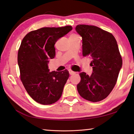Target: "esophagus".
<instances>
[{
    "label": "esophagus",
    "instance_id": "34e87169",
    "mask_svg": "<svg viewBox=\"0 0 134 134\" xmlns=\"http://www.w3.org/2000/svg\"><path fill=\"white\" fill-rule=\"evenodd\" d=\"M69 73H70V75H73V74H75L76 72H74V71H72V70H69Z\"/></svg>",
    "mask_w": 134,
    "mask_h": 134
}]
</instances>
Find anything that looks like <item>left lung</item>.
Returning <instances> with one entry per match:
<instances>
[{"label": "left lung", "mask_w": 134, "mask_h": 134, "mask_svg": "<svg viewBox=\"0 0 134 134\" xmlns=\"http://www.w3.org/2000/svg\"><path fill=\"white\" fill-rule=\"evenodd\" d=\"M76 30L82 37L83 55L92 58L91 76L80 72L77 88L86 100L96 102L105 99L116 85L122 60L112 34L99 27L78 25Z\"/></svg>", "instance_id": "8db88e82"}]
</instances>
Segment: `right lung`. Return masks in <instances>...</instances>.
Listing matches in <instances>:
<instances>
[{
  "label": "right lung",
  "instance_id": "1",
  "mask_svg": "<svg viewBox=\"0 0 134 134\" xmlns=\"http://www.w3.org/2000/svg\"><path fill=\"white\" fill-rule=\"evenodd\" d=\"M72 29L44 27L29 32L21 42L18 53L20 78L29 96L42 105L58 100L69 77L67 70L49 72L48 63L55 55V42Z\"/></svg>",
  "mask_w": 134,
  "mask_h": 134
}]
</instances>
